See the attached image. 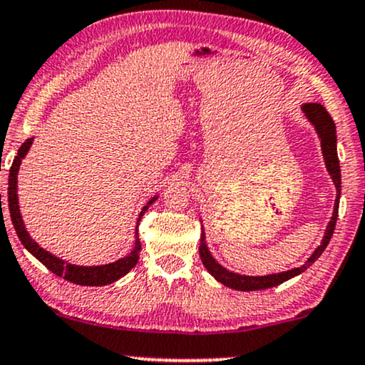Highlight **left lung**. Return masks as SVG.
Returning a JSON list of instances; mask_svg holds the SVG:
<instances>
[{"instance_id": "left-lung-1", "label": "left lung", "mask_w": 365, "mask_h": 365, "mask_svg": "<svg viewBox=\"0 0 365 365\" xmlns=\"http://www.w3.org/2000/svg\"><path fill=\"white\" fill-rule=\"evenodd\" d=\"M302 112L311 124L314 125L316 134H318L319 143H322V153H323V160H324V166H327L328 173L335 183L336 188V199H335V205H333V214L330 222H328L327 230H324V236L319 243V247L314 250L313 255L302 263L301 267H296V269L285 270V272H279V274H270V275H240L236 272H231L225 269L221 263L216 262V258L212 257V253L209 252L207 243H205V232L204 227H202V235H200V247H199V255L200 260L204 263V267L207 269V272L212 275L217 282H221L226 287L235 289V291H263V289H270L275 287V285L285 282V280L297 277V275L302 274L306 269H309L313 263L322 257V253L324 252V248L328 247L330 243L333 231H335V225H336V217H338V204H340V194H341V173H340V163H338V153H336V127L333 118L330 117V113L327 112V108L323 107L322 103H302L301 105Z\"/></svg>"}]
</instances>
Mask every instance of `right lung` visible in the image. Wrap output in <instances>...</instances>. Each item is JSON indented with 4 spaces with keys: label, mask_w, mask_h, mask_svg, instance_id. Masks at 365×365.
I'll return each mask as SVG.
<instances>
[{
    "label": "right lung",
    "mask_w": 365,
    "mask_h": 365,
    "mask_svg": "<svg viewBox=\"0 0 365 365\" xmlns=\"http://www.w3.org/2000/svg\"><path fill=\"white\" fill-rule=\"evenodd\" d=\"M34 138H30L21 144V148L19 149V155L15 156L13 160V165L10 168V178H8V209H10V216H11V222L13 227H15L16 235L21 241L25 248L29 250L30 253L37 258L38 262L43 263V265L49 269L52 274H56L57 277H63L69 282L78 284V285H107L118 280L120 277H124L125 274H129L130 270L134 269V265L139 260V252H140V241L138 236V226H135V241H134V248L130 250L129 255H125L124 258H118V260L112 262V263H105V265H96V267H81V265H74V263H69L66 260H61L57 258L56 255H52L47 252V250L41 248L37 245V241L32 240V236L29 235L27 227L24 225V219H21L20 214V205H19V170L24 158L27 156L30 146H32ZM158 199V195L153 197V199L148 200V204L144 205L143 210H140L139 217H138V225L143 217V214L149 209V205L153 204Z\"/></svg>",
    "instance_id": "1"
}]
</instances>
